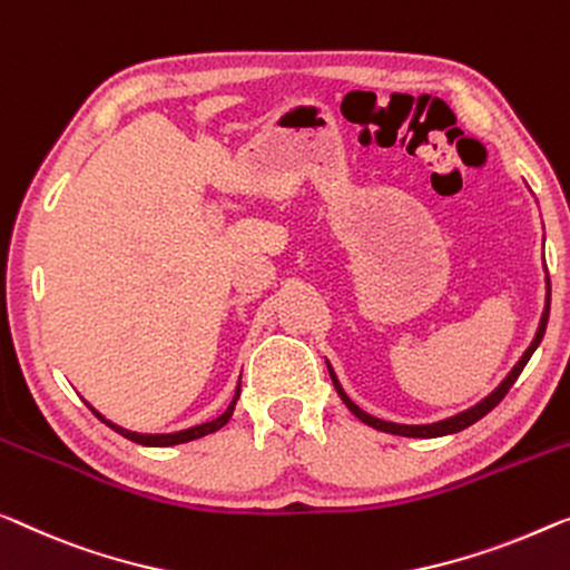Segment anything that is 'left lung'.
<instances>
[{
	"instance_id": "left-lung-1",
	"label": "left lung",
	"mask_w": 570,
	"mask_h": 570,
	"mask_svg": "<svg viewBox=\"0 0 570 570\" xmlns=\"http://www.w3.org/2000/svg\"><path fill=\"white\" fill-rule=\"evenodd\" d=\"M546 271H548V266H546ZM546 284H548V286H546V288H548V294H546V309H542V317H540L538 333H534L530 347H528V351L522 353V358L514 363V368L507 373V379L502 381V384H499V386L494 389V392H491L489 396H483L479 404H473L471 410L458 412V414H453V417L440 420V422H432V424H399V422H386V420L373 417V414H368V412H363L361 406L355 404L353 399L343 392V386H340V381H337V376H335L333 366H330V363H327L330 379H333V384H335V389H337V394H340V399H343V402H345L347 410H351V412L355 414V417H358L361 422H366L368 428H376V430H381V432H392V435H402V438H443V435H453V432H461V430H465V428H471L473 422H479L481 417H487V414H489L491 410H494V406H497L499 402H502V399L507 396L509 389L514 386V381L520 379L522 368L528 366V361L532 358V353L538 351L540 340H542V335H546V327H548V314H550V278H548V276H546Z\"/></svg>"
}]
</instances>
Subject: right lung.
Segmentation results:
<instances>
[{"mask_svg":"<svg viewBox=\"0 0 570 570\" xmlns=\"http://www.w3.org/2000/svg\"><path fill=\"white\" fill-rule=\"evenodd\" d=\"M237 399H240V381H237V389H235V396H233V402L227 404V410H225L223 414H219V417L209 420V422H202V424H197V428H189V430H178V432H164V435H148V432H132V430H125V428H120V424H115L112 420H107L105 414H99V412L95 410V406H91L89 402H87V406H89L91 412L97 414V417H99L101 422L109 424V428H112L115 432H120L122 438L132 440V443H138V445H148V448H168V445H181V443H189V440L204 438V435H209V432H217L219 428H225L227 420L233 417V410H235Z\"/></svg>","mask_w":570,"mask_h":570,"instance_id":"right-lung-1","label":"right lung"}]
</instances>
